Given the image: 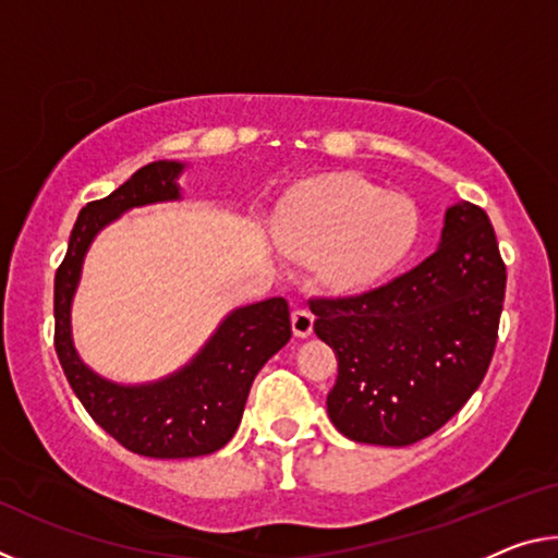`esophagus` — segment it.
Listing matches in <instances>:
<instances>
[{
  "instance_id": "obj_1",
  "label": "esophagus",
  "mask_w": 558,
  "mask_h": 558,
  "mask_svg": "<svg viewBox=\"0 0 558 558\" xmlns=\"http://www.w3.org/2000/svg\"><path fill=\"white\" fill-rule=\"evenodd\" d=\"M313 327H315V315L310 313V310H295L292 313V332H295V337L305 339L313 335Z\"/></svg>"
}]
</instances>
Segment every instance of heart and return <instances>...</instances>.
<instances>
[{
    "label": "heart",
    "mask_w": 558,
    "mask_h": 558,
    "mask_svg": "<svg viewBox=\"0 0 558 558\" xmlns=\"http://www.w3.org/2000/svg\"><path fill=\"white\" fill-rule=\"evenodd\" d=\"M411 196L386 194L356 177L325 179L282 206L278 239L290 251L323 258L319 270L337 290H364L401 266L421 239Z\"/></svg>",
    "instance_id": "heart-1"
}]
</instances>
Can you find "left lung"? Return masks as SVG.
<instances>
[{"label": "left lung", "mask_w": 558, "mask_h": 558, "mask_svg": "<svg viewBox=\"0 0 558 558\" xmlns=\"http://www.w3.org/2000/svg\"><path fill=\"white\" fill-rule=\"evenodd\" d=\"M507 270L487 214L446 209L436 253L386 286L313 300L315 335L337 354L335 428L356 442L428 438L483 384L497 344Z\"/></svg>", "instance_id": "8db88e82"}]
</instances>
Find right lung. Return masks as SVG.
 I'll return each instance as SVG.
<instances>
[{
  "label": "right lung",
  "mask_w": 558,
  "mask_h": 558,
  "mask_svg": "<svg viewBox=\"0 0 558 558\" xmlns=\"http://www.w3.org/2000/svg\"><path fill=\"white\" fill-rule=\"evenodd\" d=\"M184 167L149 162L106 199L83 206L53 282V344L65 379L102 430L145 458H199L223 448L239 428L256 374L292 335L288 302L270 298L233 310L182 369L149 384L110 381L75 352L71 305L93 239L130 209L182 199L177 179Z\"/></svg>",
  "instance_id": "add662e5"
}]
</instances>
